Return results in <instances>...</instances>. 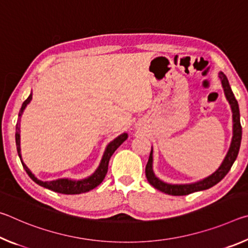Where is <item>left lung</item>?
Segmentation results:
<instances>
[{
  "mask_svg": "<svg viewBox=\"0 0 248 248\" xmlns=\"http://www.w3.org/2000/svg\"><path fill=\"white\" fill-rule=\"evenodd\" d=\"M219 78L221 79L222 87L224 90L225 97L231 105V109L233 112V137L232 141H231L230 149L226 153L225 157L215 173L212 175L208 176L203 179L199 180V182L191 183V184H167L163 180L157 178L153 171V150H151L150 157L148 161V164L145 166V176L148 178V182L152 185L154 188L157 190L165 192L167 195L171 196H185L189 195L191 192L205 190L215 186L217 183L224 178V176L229 173V170L232 167L233 163L237 157L238 151H240L241 141H242V125H241V119H240V108H238V103L235 99V96L233 94L232 90L228 81V78L225 77L223 72L219 73Z\"/></svg>",
  "mask_w": 248,
  "mask_h": 248,
  "instance_id": "obj_1",
  "label": "left lung"
}]
</instances>
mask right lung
<instances>
[{
	"mask_svg": "<svg viewBox=\"0 0 248 248\" xmlns=\"http://www.w3.org/2000/svg\"><path fill=\"white\" fill-rule=\"evenodd\" d=\"M32 98V93L28 96V98L25 100L22 105V108H20L18 117L23 115L24 109L26 108L27 105L31 103ZM19 121V120H18ZM19 124H16V133H15V140H16V148H17V153L20 158V162H22L24 170H26L29 177H31L33 182L38 184L39 186H43L47 189H50L52 191L59 192V194H64V195H78V194H83V192H87L92 189H94L95 187H97L98 185L103 182L105 176L107 174L108 170V163L109 159H110L111 155L114 154L115 151L119 148V146L124 143V142L127 140L128 134L123 133L116 138L115 140H112L110 143H108L106 146V150H105L102 161H100V164L97 167V170H95L94 174H92L90 177L79 179V180H72L68 178H60L56 180H51V182H43V180H39L37 177H35L31 170H29L28 167L24 164L22 159V154H20V138H19Z\"/></svg>",
	"mask_w": 248,
	"mask_h": 248,
	"instance_id": "obj_1",
	"label": "right lung"
}]
</instances>
